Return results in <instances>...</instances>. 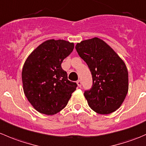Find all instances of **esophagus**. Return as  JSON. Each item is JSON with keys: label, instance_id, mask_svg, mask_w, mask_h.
<instances>
[{"label": "esophagus", "instance_id": "34e87169", "mask_svg": "<svg viewBox=\"0 0 146 146\" xmlns=\"http://www.w3.org/2000/svg\"><path fill=\"white\" fill-rule=\"evenodd\" d=\"M76 82H77V84H78V87H80H80H81V85H82L81 81H80V80H78V81Z\"/></svg>", "mask_w": 146, "mask_h": 146}]
</instances>
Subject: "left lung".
<instances>
[{
    "label": "left lung",
    "instance_id": "8db88e82",
    "mask_svg": "<svg viewBox=\"0 0 146 146\" xmlns=\"http://www.w3.org/2000/svg\"><path fill=\"white\" fill-rule=\"evenodd\" d=\"M76 49L92 74V88L84 92L88 105L98 114L114 112L121 105L129 89V74L124 62L99 38L78 43Z\"/></svg>",
    "mask_w": 146,
    "mask_h": 146
}]
</instances>
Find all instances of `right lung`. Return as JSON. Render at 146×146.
<instances>
[{"label":"right lung","instance_id":"right-lung-1","mask_svg":"<svg viewBox=\"0 0 146 146\" xmlns=\"http://www.w3.org/2000/svg\"><path fill=\"white\" fill-rule=\"evenodd\" d=\"M73 43L50 39L43 42L26 60L22 72L28 101L42 114L53 115L67 105L78 85L68 80L61 63L70 54Z\"/></svg>","mask_w":146,"mask_h":146}]
</instances>
